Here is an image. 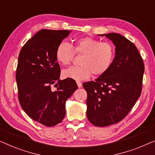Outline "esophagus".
Wrapping results in <instances>:
<instances>
[{
  "label": "esophagus",
  "instance_id": "obj_1",
  "mask_svg": "<svg viewBox=\"0 0 155 155\" xmlns=\"http://www.w3.org/2000/svg\"><path fill=\"white\" fill-rule=\"evenodd\" d=\"M77 84H78V87H79V88L82 87V82H80V81H77Z\"/></svg>",
  "mask_w": 155,
  "mask_h": 155
}]
</instances>
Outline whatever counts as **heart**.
<instances>
[{"label":"heart","instance_id":"heart-1","mask_svg":"<svg viewBox=\"0 0 155 155\" xmlns=\"http://www.w3.org/2000/svg\"><path fill=\"white\" fill-rule=\"evenodd\" d=\"M76 54H83L80 61L82 65L71 67L63 72L64 78L81 81L92 75H101L110 68L113 63L115 49L112 44L101 41L92 37H83L75 41L71 46L66 41H61L56 50V61L63 65L71 63Z\"/></svg>","mask_w":155,"mask_h":155}]
</instances>
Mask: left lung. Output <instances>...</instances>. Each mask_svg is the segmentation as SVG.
Listing matches in <instances>:
<instances>
[{"instance_id":"obj_1","label":"left lung","mask_w":155,"mask_h":155,"mask_svg":"<svg viewBox=\"0 0 155 155\" xmlns=\"http://www.w3.org/2000/svg\"><path fill=\"white\" fill-rule=\"evenodd\" d=\"M115 56L110 68L94 81L83 83L87 93V117L95 126L104 127L121 120L135 105L142 91L143 61L136 46L124 36L109 33Z\"/></svg>"}]
</instances>
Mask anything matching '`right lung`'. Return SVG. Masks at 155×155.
<instances>
[{
	"instance_id": "right-lung-1",
	"label": "right lung",
	"mask_w": 155,
	"mask_h": 155,
	"mask_svg": "<svg viewBox=\"0 0 155 155\" xmlns=\"http://www.w3.org/2000/svg\"><path fill=\"white\" fill-rule=\"evenodd\" d=\"M71 32L41 29L26 42L19 54L16 81L20 104L31 119L47 127L62 121L66 100L78 89L73 79L60 80L61 68L55 55L59 43ZM52 84L56 91L50 89Z\"/></svg>"
}]
</instances>
